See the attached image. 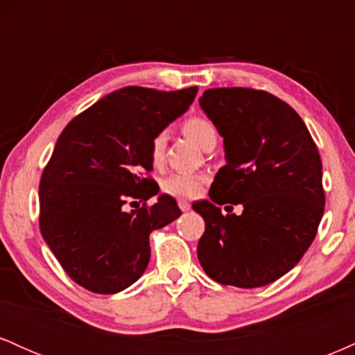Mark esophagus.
I'll return each instance as SVG.
<instances>
[{"mask_svg":"<svg viewBox=\"0 0 355 355\" xmlns=\"http://www.w3.org/2000/svg\"><path fill=\"white\" fill-rule=\"evenodd\" d=\"M178 207H180V210H183V211L190 210V203L187 200H183V198H178Z\"/></svg>","mask_w":355,"mask_h":355,"instance_id":"1","label":"esophagus"}]
</instances>
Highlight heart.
<instances>
[{"label": "heart", "instance_id": "obj_1", "mask_svg": "<svg viewBox=\"0 0 355 355\" xmlns=\"http://www.w3.org/2000/svg\"><path fill=\"white\" fill-rule=\"evenodd\" d=\"M183 133L195 141L198 146L205 148L211 140H217V130L210 123L207 118L202 116H191L185 120L183 123ZM165 146H166V137L165 133H158L153 137L152 144H150V160H152L153 166H162L165 162ZM203 183H205V177L200 173H172L162 182V189L165 193L173 195V197L182 198H191L195 195L200 193Z\"/></svg>", "mask_w": 355, "mask_h": 355}]
</instances>
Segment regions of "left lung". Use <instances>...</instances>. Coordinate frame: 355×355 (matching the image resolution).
I'll return each instance as SVG.
<instances>
[{"label": "left lung", "mask_w": 355, "mask_h": 355, "mask_svg": "<svg viewBox=\"0 0 355 355\" xmlns=\"http://www.w3.org/2000/svg\"><path fill=\"white\" fill-rule=\"evenodd\" d=\"M200 107L223 137L227 164L210 200L193 203L205 220L197 255L215 282L262 287L297 266L324 215L322 162L302 118L270 93L211 88ZM230 201L240 216L216 207Z\"/></svg>", "instance_id": "1"}]
</instances>
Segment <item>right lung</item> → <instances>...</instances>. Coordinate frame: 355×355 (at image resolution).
<instances>
[{
	"label": "right lung",
	"instance_id": "1",
	"mask_svg": "<svg viewBox=\"0 0 355 355\" xmlns=\"http://www.w3.org/2000/svg\"><path fill=\"white\" fill-rule=\"evenodd\" d=\"M197 92L120 88L58 137L40 183V229L63 270L87 291L116 294L135 284L150 262V234L182 215L165 193L152 207L125 205L158 193L145 175L153 170L150 144Z\"/></svg>",
	"mask_w": 355,
	"mask_h": 355
}]
</instances>
